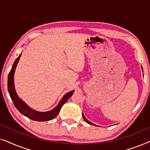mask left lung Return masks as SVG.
Masks as SVG:
<instances>
[{"label":"left lung","instance_id":"left-lung-1","mask_svg":"<svg viewBox=\"0 0 150 150\" xmlns=\"http://www.w3.org/2000/svg\"><path fill=\"white\" fill-rule=\"evenodd\" d=\"M141 68H142V67H141ZM142 70H143V68H142ZM82 115H83V119H84V120H85V122L87 123V124H90V125H94V126H97V125L94 124H93V123L90 122H89V121H88V120H87V119H86V118H85V116H84V115H83V114H82Z\"/></svg>","mask_w":150,"mask_h":150}]
</instances>
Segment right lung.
I'll return each instance as SVG.
<instances>
[{
	"instance_id": "obj_1",
	"label": "right lung",
	"mask_w": 150,
	"mask_h": 150,
	"mask_svg": "<svg viewBox=\"0 0 150 150\" xmlns=\"http://www.w3.org/2000/svg\"><path fill=\"white\" fill-rule=\"evenodd\" d=\"M20 54L17 59H16L15 62H14L12 68L10 71L8 76V81H7V87H8V91H9V96L11 97L12 101H13L14 105L16 108L23 115L27 117L28 118L34 121H38V122H46V121H50L54 119L59 114L60 111L61 107L64 104L67 100L73 95V93L74 91H71L65 94V96L61 98L60 102L57 104L56 107L53 108L51 110L46 112H40L37 111V110L33 109L29 107L23 100L18 97L17 93H16L15 89V85H14V73L18 61L20 60Z\"/></svg>"
}]
</instances>
